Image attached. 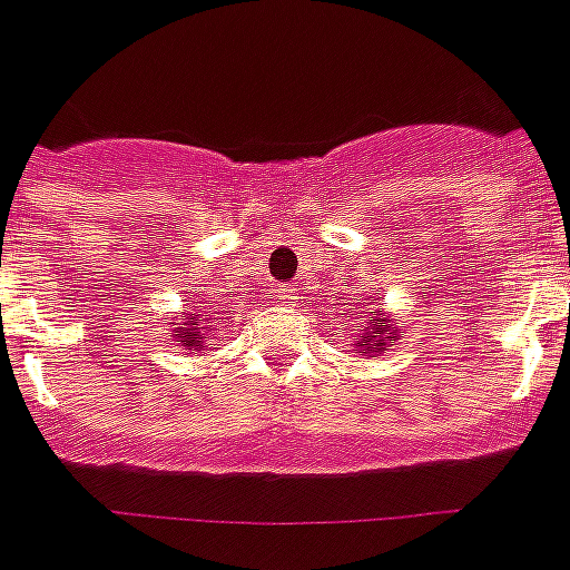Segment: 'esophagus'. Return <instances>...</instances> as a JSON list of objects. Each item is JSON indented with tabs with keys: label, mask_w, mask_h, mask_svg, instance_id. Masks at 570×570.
Wrapping results in <instances>:
<instances>
[{
	"label": "esophagus",
	"mask_w": 570,
	"mask_h": 570,
	"mask_svg": "<svg viewBox=\"0 0 570 570\" xmlns=\"http://www.w3.org/2000/svg\"><path fill=\"white\" fill-rule=\"evenodd\" d=\"M277 298H281V304H295V298H298V289H295L293 284H286L277 289Z\"/></svg>",
	"instance_id": "1"
}]
</instances>
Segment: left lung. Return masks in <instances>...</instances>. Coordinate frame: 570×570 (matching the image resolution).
Returning a JSON list of instances; mask_svg holds the SVG:
<instances>
[{
  "instance_id": "obj_1",
  "label": "left lung",
  "mask_w": 570,
  "mask_h": 570,
  "mask_svg": "<svg viewBox=\"0 0 570 570\" xmlns=\"http://www.w3.org/2000/svg\"><path fill=\"white\" fill-rule=\"evenodd\" d=\"M383 331H386V318H381V316H377V313H374L372 322H368V332H377L379 336L368 337L367 333H365V336H363V342H365L363 354H368V348H372V345H374V348H377V351H381L383 345H386V342L395 340V333H392V336H381ZM357 345H360V342H357Z\"/></svg>"
}]
</instances>
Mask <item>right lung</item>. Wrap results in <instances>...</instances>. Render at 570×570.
Instances as JSON below:
<instances>
[{
	"instance_id": "add662e5",
	"label": "right lung",
	"mask_w": 570,
	"mask_h": 570,
	"mask_svg": "<svg viewBox=\"0 0 570 570\" xmlns=\"http://www.w3.org/2000/svg\"><path fill=\"white\" fill-rule=\"evenodd\" d=\"M207 331H213V325L207 318H202V313H187V322H184V327L175 331V340H178V345H184L189 351L205 348Z\"/></svg>"
}]
</instances>
